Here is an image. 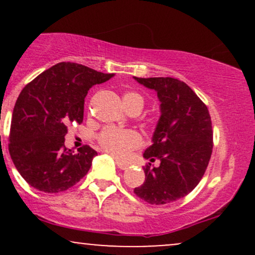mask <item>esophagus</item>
Instances as JSON below:
<instances>
[{
    "instance_id": "34e87169",
    "label": "esophagus",
    "mask_w": 255,
    "mask_h": 255,
    "mask_svg": "<svg viewBox=\"0 0 255 255\" xmlns=\"http://www.w3.org/2000/svg\"><path fill=\"white\" fill-rule=\"evenodd\" d=\"M115 160H116V164H118L119 168L122 169V170H125V169L128 168V164H126V163L121 162V160H119V159H115Z\"/></svg>"
}]
</instances>
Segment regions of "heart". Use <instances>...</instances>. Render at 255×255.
<instances>
[{
  "label": "heart",
  "instance_id": "obj_1",
  "mask_svg": "<svg viewBox=\"0 0 255 255\" xmlns=\"http://www.w3.org/2000/svg\"><path fill=\"white\" fill-rule=\"evenodd\" d=\"M124 104L127 110L131 108L144 107V97L139 93L128 91L124 95ZM98 142L101 147L109 152L111 156L118 158H125L130 153V151L141 146L142 140L136 131L130 129H119V128L108 127L104 128L98 135Z\"/></svg>",
  "mask_w": 255,
  "mask_h": 255
}]
</instances>
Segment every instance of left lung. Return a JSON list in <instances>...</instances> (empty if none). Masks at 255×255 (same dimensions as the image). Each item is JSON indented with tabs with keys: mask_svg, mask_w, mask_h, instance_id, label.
<instances>
[{
	"mask_svg": "<svg viewBox=\"0 0 255 255\" xmlns=\"http://www.w3.org/2000/svg\"><path fill=\"white\" fill-rule=\"evenodd\" d=\"M157 92L160 118L144 157L145 182L134 193L146 203L164 205L186 197L197 187L209 165L213 147L211 116L207 107L183 81L174 78H136Z\"/></svg>",
	"mask_w": 255,
	"mask_h": 255,
	"instance_id": "left-lung-1",
	"label": "left lung"
}]
</instances>
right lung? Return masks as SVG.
<instances>
[{
    "instance_id": "right-lung-1",
    "label": "right lung",
    "mask_w": 255,
    "mask_h": 255,
    "mask_svg": "<svg viewBox=\"0 0 255 255\" xmlns=\"http://www.w3.org/2000/svg\"><path fill=\"white\" fill-rule=\"evenodd\" d=\"M113 77L83 64L61 62L22 89L13 110L8 148L30 186L60 193L87 174L97 152L89 145L78 152L69 150L64 135L69 125L83 122L87 91Z\"/></svg>"
}]
</instances>
